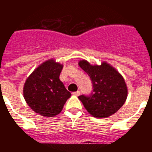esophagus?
<instances>
[{
	"label": "esophagus",
	"mask_w": 152,
	"mask_h": 152,
	"mask_svg": "<svg viewBox=\"0 0 152 152\" xmlns=\"http://www.w3.org/2000/svg\"><path fill=\"white\" fill-rule=\"evenodd\" d=\"M72 94L73 95H75V96H79V95L80 94V92L79 91H75V92H73L72 93Z\"/></svg>",
	"instance_id": "34e87169"
}]
</instances>
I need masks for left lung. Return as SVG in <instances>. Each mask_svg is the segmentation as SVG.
Segmentation results:
<instances>
[{"label": "left lung", "instance_id": "1", "mask_svg": "<svg viewBox=\"0 0 152 152\" xmlns=\"http://www.w3.org/2000/svg\"><path fill=\"white\" fill-rule=\"evenodd\" d=\"M78 64L90 76L94 88L90 96H78L87 111L96 118H107L117 112L128 96V88L121 74L107 61L93 65L84 59Z\"/></svg>", "mask_w": 152, "mask_h": 152}]
</instances>
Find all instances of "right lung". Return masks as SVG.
I'll list each match as a JSON object with an SVG mask.
<instances>
[{"instance_id": "obj_1", "label": "right lung", "mask_w": 152, "mask_h": 152, "mask_svg": "<svg viewBox=\"0 0 152 152\" xmlns=\"http://www.w3.org/2000/svg\"><path fill=\"white\" fill-rule=\"evenodd\" d=\"M63 64L53 58L39 64L26 78L23 97L35 113L45 117L57 116L72 96L59 79Z\"/></svg>"}]
</instances>
